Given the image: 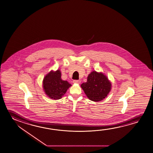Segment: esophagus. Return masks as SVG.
<instances>
[{
  "label": "esophagus",
  "mask_w": 153,
  "mask_h": 153,
  "mask_svg": "<svg viewBox=\"0 0 153 153\" xmlns=\"http://www.w3.org/2000/svg\"><path fill=\"white\" fill-rule=\"evenodd\" d=\"M73 82L74 83L80 84V83H81V81L80 80H73Z\"/></svg>",
  "instance_id": "34e87169"
}]
</instances>
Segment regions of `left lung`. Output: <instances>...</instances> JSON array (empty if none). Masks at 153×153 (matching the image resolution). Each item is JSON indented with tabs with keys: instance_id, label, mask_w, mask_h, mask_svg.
Returning <instances> with one entry per match:
<instances>
[{
	"instance_id": "1",
	"label": "left lung",
	"mask_w": 153,
	"mask_h": 153,
	"mask_svg": "<svg viewBox=\"0 0 153 153\" xmlns=\"http://www.w3.org/2000/svg\"><path fill=\"white\" fill-rule=\"evenodd\" d=\"M81 87L89 100L100 102L107 96L112 88V83L104 73L93 71L88 75L87 81Z\"/></svg>"
}]
</instances>
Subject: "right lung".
Masks as SVG:
<instances>
[{"label":"right lung","instance_id":"1","mask_svg":"<svg viewBox=\"0 0 153 153\" xmlns=\"http://www.w3.org/2000/svg\"><path fill=\"white\" fill-rule=\"evenodd\" d=\"M72 85L61 78L59 70L51 71L44 77L42 81L43 89L46 95L51 99L59 100L65 95Z\"/></svg>","mask_w":153,"mask_h":153}]
</instances>
